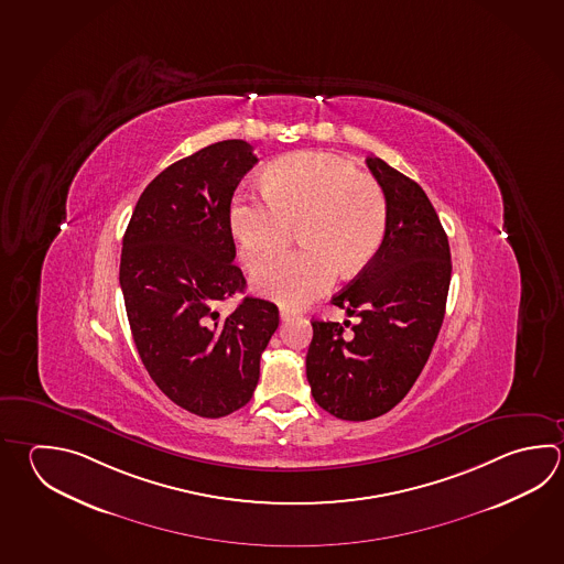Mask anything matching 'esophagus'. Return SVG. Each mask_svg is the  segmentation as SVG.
Wrapping results in <instances>:
<instances>
[{
	"label": "esophagus",
	"instance_id": "1",
	"mask_svg": "<svg viewBox=\"0 0 564 564\" xmlns=\"http://www.w3.org/2000/svg\"><path fill=\"white\" fill-rule=\"evenodd\" d=\"M279 315H281V319L289 321L291 317H295V315H297V311H293V308L289 307H281Z\"/></svg>",
	"mask_w": 564,
	"mask_h": 564
}]
</instances>
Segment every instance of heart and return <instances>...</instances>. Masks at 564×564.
<instances>
[{
    "mask_svg": "<svg viewBox=\"0 0 564 564\" xmlns=\"http://www.w3.org/2000/svg\"><path fill=\"white\" fill-rule=\"evenodd\" d=\"M263 192L235 193L227 217L251 269L281 251L297 227L303 249L267 261L253 275L257 293L281 305L319 297L339 271L361 273L383 247L387 197L351 161L323 151L291 153L267 167Z\"/></svg>",
    "mask_w": 564,
    "mask_h": 564,
    "instance_id": "heart-1",
    "label": "heart"
}]
</instances>
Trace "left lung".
Returning <instances> with one entry per match:
<instances>
[{"instance_id": "left-lung-1", "label": "left lung", "mask_w": 564, "mask_h": 564, "mask_svg": "<svg viewBox=\"0 0 564 564\" xmlns=\"http://www.w3.org/2000/svg\"><path fill=\"white\" fill-rule=\"evenodd\" d=\"M367 167L381 185L389 224L383 247L347 288L330 299L351 333L313 321L307 381L321 409L343 421H369L411 391L433 351L451 285V249L421 185L379 158Z\"/></svg>"}]
</instances>
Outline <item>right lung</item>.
<instances>
[{
    "label": "right lung",
    "instance_id": "right-lung-1",
    "mask_svg": "<svg viewBox=\"0 0 564 564\" xmlns=\"http://www.w3.org/2000/svg\"><path fill=\"white\" fill-rule=\"evenodd\" d=\"M257 161L243 139L175 161L141 193L123 235L119 285L139 357L173 403L205 419L251 401L279 327L265 299L245 297L225 319L215 308L245 291L227 215Z\"/></svg>",
    "mask_w": 564,
    "mask_h": 564
}]
</instances>
